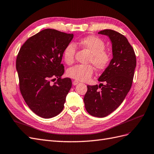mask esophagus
<instances>
[{
	"label": "esophagus",
	"instance_id": "obj_1",
	"mask_svg": "<svg viewBox=\"0 0 154 154\" xmlns=\"http://www.w3.org/2000/svg\"><path fill=\"white\" fill-rule=\"evenodd\" d=\"M79 83V82L76 81V80H73L72 81V85H76L77 84H78Z\"/></svg>",
	"mask_w": 154,
	"mask_h": 154
}]
</instances>
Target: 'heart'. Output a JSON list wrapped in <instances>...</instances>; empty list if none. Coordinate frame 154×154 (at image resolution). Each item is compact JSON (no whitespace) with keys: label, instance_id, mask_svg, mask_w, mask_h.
<instances>
[{"label":"heart","instance_id":"1","mask_svg":"<svg viewBox=\"0 0 154 154\" xmlns=\"http://www.w3.org/2000/svg\"><path fill=\"white\" fill-rule=\"evenodd\" d=\"M77 44L86 49L91 53L88 62L92 63L97 69H105L110 62V54L105 50V44L103 40L96 36H87L81 38ZM76 46L72 43H69L63 51V58L65 62L71 64L74 62L76 53ZM94 69L91 66L77 65L70 68L67 71V75L78 81L87 82L91 78Z\"/></svg>","mask_w":154,"mask_h":154}]
</instances>
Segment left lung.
Here are the masks:
<instances>
[{"label": "left lung", "instance_id": "obj_1", "mask_svg": "<svg viewBox=\"0 0 154 154\" xmlns=\"http://www.w3.org/2000/svg\"><path fill=\"white\" fill-rule=\"evenodd\" d=\"M98 34L109 38L112 59L98 78L105 84L87 85L83 101L91 115L103 118L117 109L127 96L132 86L136 57L127 38L119 32L105 29Z\"/></svg>", "mask_w": 154, "mask_h": 154}]
</instances>
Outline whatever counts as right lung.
I'll use <instances>...</instances> for the list:
<instances>
[{"instance_id": "obj_1", "label": "right lung", "mask_w": 154, "mask_h": 154, "mask_svg": "<svg viewBox=\"0 0 154 154\" xmlns=\"http://www.w3.org/2000/svg\"><path fill=\"white\" fill-rule=\"evenodd\" d=\"M73 36L46 29L27 39L18 54L20 92L29 109L40 117H54L63 109L72 82L69 78H61L64 73L61 62L63 51ZM56 78L51 85L50 80Z\"/></svg>"}]
</instances>
